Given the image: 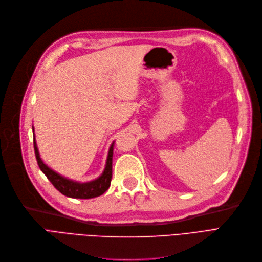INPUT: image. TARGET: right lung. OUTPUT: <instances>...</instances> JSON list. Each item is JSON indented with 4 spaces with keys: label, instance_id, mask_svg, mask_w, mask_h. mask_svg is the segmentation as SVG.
<instances>
[{
    "label": "right lung",
    "instance_id": "1",
    "mask_svg": "<svg viewBox=\"0 0 262 262\" xmlns=\"http://www.w3.org/2000/svg\"><path fill=\"white\" fill-rule=\"evenodd\" d=\"M32 128H33V136H34V151H35L37 164L41 171L43 172V174L48 178V180L51 182L52 185L58 189L61 194L70 198L90 199V198H95L103 195L104 192L109 188L111 183V178H112V156H113V145H115V143L112 142V144L109 147L106 167L104 169L103 173L93 181L81 183V182L73 181L71 179H67L59 174L58 172H55L54 170L49 168L42 162V159L39 156L37 144L35 141L34 127Z\"/></svg>",
    "mask_w": 262,
    "mask_h": 262
}]
</instances>
